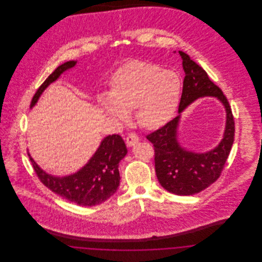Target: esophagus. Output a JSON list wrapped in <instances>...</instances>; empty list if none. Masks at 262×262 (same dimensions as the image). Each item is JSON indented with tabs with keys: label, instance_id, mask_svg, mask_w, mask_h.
Returning <instances> with one entry per match:
<instances>
[{
	"label": "esophagus",
	"instance_id": "esophagus-1",
	"mask_svg": "<svg viewBox=\"0 0 262 262\" xmlns=\"http://www.w3.org/2000/svg\"><path fill=\"white\" fill-rule=\"evenodd\" d=\"M139 141V138L137 137L136 134H129L127 137H126V144L128 145V146H134V145H136L137 142Z\"/></svg>",
	"mask_w": 262,
	"mask_h": 262
}]
</instances>
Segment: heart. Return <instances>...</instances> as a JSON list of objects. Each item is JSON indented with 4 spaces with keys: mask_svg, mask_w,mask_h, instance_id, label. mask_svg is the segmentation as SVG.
<instances>
[{
    "mask_svg": "<svg viewBox=\"0 0 262 262\" xmlns=\"http://www.w3.org/2000/svg\"><path fill=\"white\" fill-rule=\"evenodd\" d=\"M181 90V78L173 71L132 61L115 73L111 92L100 95L99 104L104 112L120 122L126 121V111L135 110L137 123L153 129L174 115Z\"/></svg>",
    "mask_w": 262,
    "mask_h": 262,
    "instance_id": "b5f03b06",
    "label": "heart"
}]
</instances>
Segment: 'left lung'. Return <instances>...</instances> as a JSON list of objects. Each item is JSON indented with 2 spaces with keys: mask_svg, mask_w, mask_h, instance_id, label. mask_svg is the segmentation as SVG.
<instances>
[{
  "mask_svg": "<svg viewBox=\"0 0 262 262\" xmlns=\"http://www.w3.org/2000/svg\"><path fill=\"white\" fill-rule=\"evenodd\" d=\"M179 54L186 74L179 105L180 115L146 138L154 146L155 172L160 185L177 195H191L209 187L220 177L234 142L235 122L222 90L212 82L207 73L187 54L182 51H179ZM206 96L216 97L225 106V135L214 150L196 154L180 146L177 140V126L180 113L193 100Z\"/></svg>",
  "mask_w": 262,
  "mask_h": 262,
  "instance_id": "obj_1",
  "label": "left lung"
}]
</instances>
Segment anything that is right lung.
Here are the masks:
<instances>
[{
	"label": "right lung",
	"instance_id": "1",
	"mask_svg": "<svg viewBox=\"0 0 262 262\" xmlns=\"http://www.w3.org/2000/svg\"><path fill=\"white\" fill-rule=\"evenodd\" d=\"M76 61L59 66L38 88L31 100L30 108L35 106L43 91L56 81L66 71L74 68ZM127 153L124 139L119 135L105 137L98 149L79 171L66 177H55L43 171L28 157L41 183L62 199L81 206H94L110 199L120 185L119 163Z\"/></svg>",
	"mask_w": 262,
	"mask_h": 262
}]
</instances>
